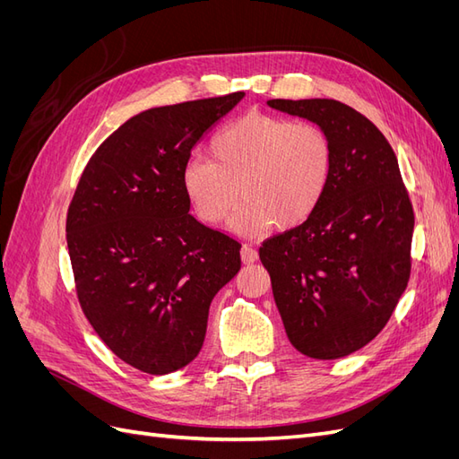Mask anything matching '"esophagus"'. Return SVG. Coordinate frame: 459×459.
I'll use <instances>...</instances> for the list:
<instances>
[{"instance_id":"1","label":"esophagus","mask_w":459,"mask_h":459,"mask_svg":"<svg viewBox=\"0 0 459 459\" xmlns=\"http://www.w3.org/2000/svg\"><path fill=\"white\" fill-rule=\"evenodd\" d=\"M241 258H243L245 264H253V262L258 260V251H256L255 247H251V245H243Z\"/></svg>"}]
</instances>
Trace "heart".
<instances>
[{
  "label": "heart",
  "mask_w": 459,
  "mask_h": 459,
  "mask_svg": "<svg viewBox=\"0 0 459 459\" xmlns=\"http://www.w3.org/2000/svg\"><path fill=\"white\" fill-rule=\"evenodd\" d=\"M208 151L212 160L186 164V197L208 226L226 221L243 199L233 220V230L243 235L272 224L302 226L317 211L333 172V145L322 126L256 110L226 124Z\"/></svg>",
  "instance_id": "b5f03b06"
}]
</instances>
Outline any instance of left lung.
<instances>
[{
	"mask_svg": "<svg viewBox=\"0 0 459 459\" xmlns=\"http://www.w3.org/2000/svg\"><path fill=\"white\" fill-rule=\"evenodd\" d=\"M322 126L333 172L317 211L266 239L260 260L290 344L337 359L379 335L411 270L413 208L391 143L371 120L335 100H270Z\"/></svg>",
	"mask_w": 459,
	"mask_h": 459,
	"instance_id": "left-lung-1",
	"label": "left lung"
}]
</instances>
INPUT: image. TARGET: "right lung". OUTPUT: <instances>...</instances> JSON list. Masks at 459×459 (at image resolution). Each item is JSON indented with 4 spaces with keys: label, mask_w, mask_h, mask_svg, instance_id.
Listing matches in <instances>:
<instances>
[{
    "label": "right lung",
    "mask_w": 459,
    "mask_h": 459,
    "mask_svg": "<svg viewBox=\"0 0 459 459\" xmlns=\"http://www.w3.org/2000/svg\"><path fill=\"white\" fill-rule=\"evenodd\" d=\"M245 97L155 107L110 134L82 172L66 214L76 295L122 362L182 369L203 349L208 308L241 270V243L189 214L191 149Z\"/></svg>",
    "instance_id": "right-lung-1"
}]
</instances>
